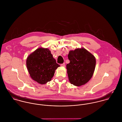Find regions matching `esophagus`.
I'll return each mask as SVG.
<instances>
[{
  "label": "esophagus",
  "instance_id": "1",
  "mask_svg": "<svg viewBox=\"0 0 122 122\" xmlns=\"http://www.w3.org/2000/svg\"><path fill=\"white\" fill-rule=\"evenodd\" d=\"M61 66L62 67H65V63H63L62 64H61Z\"/></svg>",
  "mask_w": 122,
  "mask_h": 122
}]
</instances>
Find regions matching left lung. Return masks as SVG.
Instances as JSON below:
<instances>
[{
	"instance_id": "1",
	"label": "left lung",
	"mask_w": 122,
	"mask_h": 122,
	"mask_svg": "<svg viewBox=\"0 0 122 122\" xmlns=\"http://www.w3.org/2000/svg\"><path fill=\"white\" fill-rule=\"evenodd\" d=\"M70 63L66 65L70 82L81 86L92 77L96 66L95 57L86 49L81 48L70 50L68 55Z\"/></svg>"
}]
</instances>
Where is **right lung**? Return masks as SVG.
Masks as SVG:
<instances>
[{"mask_svg": "<svg viewBox=\"0 0 122 122\" xmlns=\"http://www.w3.org/2000/svg\"><path fill=\"white\" fill-rule=\"evenodd\" d=\"M26 66L32 80L45 84L51 80L60 65L56 63L49 49L40 48L27 57Z\"/></svg>", "mask_w": 122, "mask_h": 122, "instance_id": "obj_1", "label": "right lung"}]
</instances>
